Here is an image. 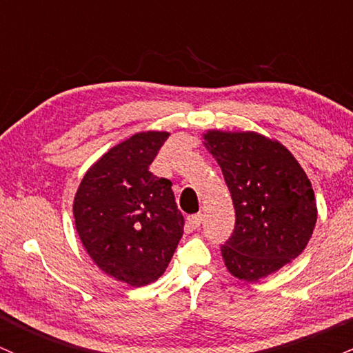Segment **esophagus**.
Returning a JSON list of instances; mask_svg holds the SVG:
<instances>
[{"mask_svg":"<svg viewBox=\"0 0 353 353\" xmlns=\"http://www.w3.org/2000/svg\"><path fill=\"white\" fill-rule=\"evenodd\" d=\"M203 223V214L198 213V214H192V216H188V225L193 228V230H196V228H200Z\"/></svg>","mask_w":353,"mask_h":353,"instance_id":"esophagus-1","label":"esophagus"}]
</instances>
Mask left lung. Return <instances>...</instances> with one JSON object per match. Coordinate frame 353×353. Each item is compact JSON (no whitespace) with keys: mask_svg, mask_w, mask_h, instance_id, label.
Listing matches in <instances>:
<instances>
[{"mask_svg":"<svg viewBox=\"0 0 353 353\" xmlns=\"http://www.w3.org/2000/svg\"><path fill=\"white\" fill-rule=\"evenodd\" d=\"M205 147L221 167L236 225L221 246L231 276L258 283L296 259L312 238L317 203L309 176L283 143L258 132L208 130Z\"/></svg>","mask_w":353,"mask_h":353,"instance_id":"left-lung-1","label":"left lung"}]
</instances>
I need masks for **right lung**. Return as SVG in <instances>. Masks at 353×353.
I'll return each mask as SVG.
<instances>
[{"label":"right lung","instance_id":"obj_1","mask_svg":"<svg viewBox=\"0 0 353 353\" xmlns=\"http://www.w3.org/2000/svg\"><path fill=\"white\" fill-rule=\"evenodd\" d=\"M168 132H139L103 153L74 196V223L95 266L132 288L157 281L175 252L185 219L172 181L148 172Z\"/></svg>","mask_w":353,"mask_h":353}]
</instances>
